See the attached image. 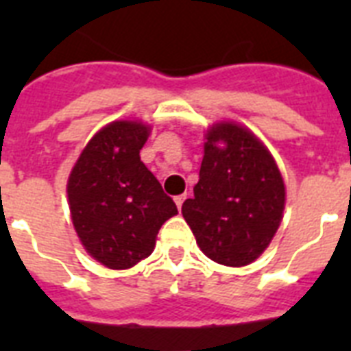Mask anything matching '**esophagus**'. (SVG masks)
I'll return each mask as SVG.
<instances>
[{"instance_id":"obj_1","label":"esophagus","mask_w":351,"mask_h":351,"mask_svg":"<svg viewBox=\"0 0 351 351\" xmlns=\"http://www.w3.org/2000/svg\"><path fill=\"white\" fill-rule=\"evenodd\" d=\"M187 198V195L184 193V195H178V197H175V204L178 206V209H182V204H184V200Z\"/></svg>"}]
</instances>
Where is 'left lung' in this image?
<instances>
[{"mask_svg": "<svg viewBox=\"0 0 351 351\" xmlns=\"http://www.w3.org/2000/svg\"><path fill=\"white\" fill-rule=\"evenodd\" d=\"M193 191L182 215L204 255L224 266L258 258L282 220V175L266 145L233 121L213 123L206 132Z\"/></svg>", "mask_w": 351, "mask_h": 351, "instance_id": "left-lung-1", "label": "left lung"}]
</instances>
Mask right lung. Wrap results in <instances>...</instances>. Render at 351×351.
I'll list each match as a JSON object with an SVG mask.
<instances>
[{"instance_id":"add662e5","label":"right lung","mask_w":351,"mask_h":351,"mask_svg":"<svg viewBox=\"0 0 351 351\" xmlns=\"http://www.w3.org/2000/svg\"><path fill=\"white\" fill-rule=\"evenodd\" d=\"M149 131L142 121H112L90 138L69 175L74 230L87 253L111 269L147 258L162 224L178 215L140 160Z\"/></svg>"}]
</instances>
